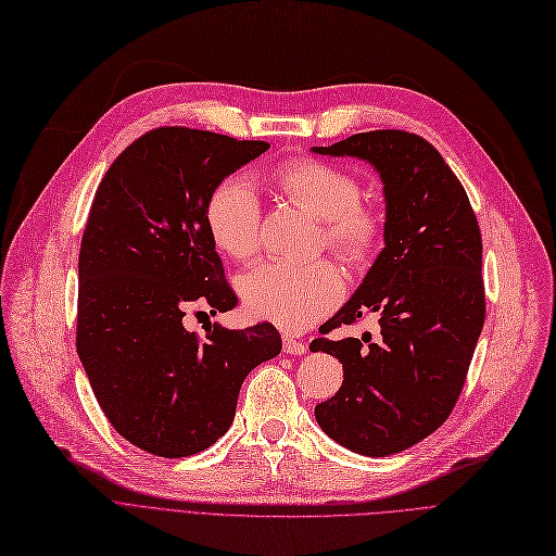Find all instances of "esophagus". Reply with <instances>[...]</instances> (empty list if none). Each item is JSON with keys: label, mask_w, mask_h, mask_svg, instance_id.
<instances>
[{"label": "esophagus", "mask_w": 556, "mask_h": 556, "mask_svg": "<svg viewBox=\"0 0 556 556\" xmlns=\"http://www.w3.org/2000/svg\"><path fill=\"white\" fill-rule=\"evenodd\" d=\"M282 346H285V353L289 355H303L307 351L305 343L294 334H282Z\"/></svg>", "instance_id": "esophagus-1"}]
</instances>
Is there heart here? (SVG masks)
<instances>
[{
    "mask_svg": "<svg viewBox=\"0 0 556 556\" xmlns=\"http://www.w3.org/2000/svg\"><path fill=\"white\" fill-rule=\"evenodd\" d=\"M287 201L324 219L321 242L346 264H364L380 244L382 222L374 207L359 203L362 185L351 172L316 157H294L274 172ZM262 210L249 178H222L205 205V226L215 247L232 260H251L260 249ZM249 314L287 330L319 321L343 296L339 269L328 260L255 264L237 280Z\"/></svg>",
    "mask_w": 556,
    "mask_h": 556,
    "instance_id": "1",
    "label": "heart"
}]
</instances>
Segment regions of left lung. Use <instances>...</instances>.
Instances as JSON below:
<instances>
[{"instance_id":"1","label":"left lung","mask_w":556,"mask_h":556,"mask_svg":"<svg viewBox=\"0 0 556 556\" xmlns=\"http://www.w3.org/2000/svg\"><path fill=\"white\" fill-rule=\"evenodd\" d=\"M312 151L371 163L384 185V249L319 330L376 314L382 339L319 337L309 349L343 366L316 422L357 455L387 457L441 428L459 399L486 312L482 235L464 185L420 136L368 130Z\"/></svg>"}]
</instances>
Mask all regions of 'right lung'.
<instances>
[{"mask_svg": "<svg viewBox=\"0 0 556 556\" xmlns=\"http://www.w3.org/2000/svg\"><path fill=\"white\" fill-rule=\"evenodd\" d=\"M269 149L161 126L126 147L99 182L78 253L76 351L111 426L157 457H190L224 437L244 378L282 349L271 324L205 337L190 305L237 296L205 226L215 185Z\"/></svg>", "mask_w": 556, "mask_h": 556, "instance_id": "right-lung-1", "label": "right lung"}]
</instances>
